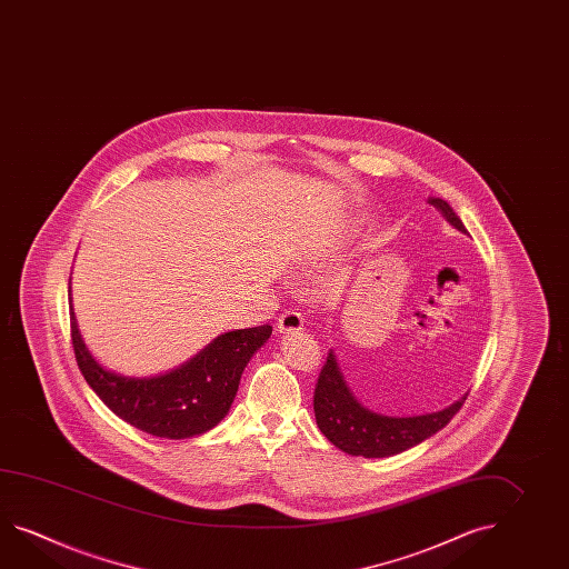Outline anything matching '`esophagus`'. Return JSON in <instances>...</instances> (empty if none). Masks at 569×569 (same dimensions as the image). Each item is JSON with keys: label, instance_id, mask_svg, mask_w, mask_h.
Wrapping results in <instances>:
<instances>
[{"label": "esophagus", "instance_id": "obj_1", "mask_svg": "<svg viewBox=\"0 0 569 569\" xmlns=\"http://www.w3.org/2000/svg\"><path fill=\"white\" fill-rule=\"evenodd\" d=\"M302 327L303 318L302 315H300V312H293V310H288V312H283V315L279 316V335H290V332H298V330H302Z\"/></svg>", "mask_w": 569, "mask_h": 569}]
</instances>
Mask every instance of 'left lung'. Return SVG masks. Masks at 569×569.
<instances>
[{"label":"left lung","instance_id":"left-lung-1","mask_svg":"<svg viewBox=\"0 0 569 569\" xmlns=\"http://www.w3.org/2000/svg\"><path fill=\"white\" fill-rule=\"evenodd\" d=\"M442 218L468 234L461 218L455 214L453 208L441 198H430ZM468 398L461 396L457 402L439 412L418 415V417H388L369 410L361 405L351 388L347 386L341 367L337 363V355L330 351L327 363L320 369L315 390V417L320 432L329 439L337 449L355 457H392L402 453L418 442L432 437L459 412Z\"/></svg>","mask_w":569,"mask_h":569}]
</instances>
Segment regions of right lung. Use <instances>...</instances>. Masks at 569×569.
<instances>
[{"mask_svg": "<svg viewBox=\"0 0 569 569\" xmlns=\"http://www.w3.org/2000/svg\"><path fill=\"white\" fill-rule=\"evenodd\" d=\"M269 337V325L228 330L176 369L149 378H132L101 366L91 355L71 308L77 366L91 390L128 425L152 437L176 441L203 435L227 417L244 367Z\"/></svg>", "mask_w": 569, "mask_h": 569, "instance_id": "1", "label": "right lung"}]
</instances>
